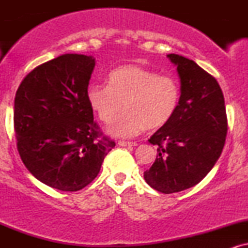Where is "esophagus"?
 I'll list each match as a JSON object with an SVG mask.
<instances>
[{
    "instance_id": "34e87169",
    "label": "esophagus",
    "mask_w": 248,
    "mask_h": 248,
    "mask_svg": "<svg viewBox=\"0 0 248 248\" xmlns=\"http://www.w3.org/2000/svg\"><path fill=\"white\" fill-rule=\"evenodd\" d=\"M118 144L121 147H135L136 146L135 142H128V141H119Z\"/></svg>"
}]
</instances>
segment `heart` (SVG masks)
<instances>
[{
	"label": "heart",
	"instance_id": "1",
	"mask_svg": "<svg viewBox=\"0 0 248 248\" xmlns=\"http://www.w3.org/2000/svg\"><path fill=\"white\" fill-rule=\"evenodd\" d=\"M87 101L114 138L128 139L150 128L157 129L171 121L181 101V86L175 77L158 75L138 65H124L107 77V86L88 87Z\"/></svg>",
	"mask_w": 248,
	"mask_h": 248
}]
</instances>
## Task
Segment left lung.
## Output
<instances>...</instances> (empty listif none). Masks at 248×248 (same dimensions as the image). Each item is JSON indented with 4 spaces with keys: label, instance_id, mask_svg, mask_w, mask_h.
Wrapping results in <instances>:
<instances>
[{
    "label": "left lung",
    "instance_id": "left-lung-1",
    "mask_svg": "<svg viewBox=\"0 0 248 248\" xmlns=\"http://www.w3.org/2000/svg\"><path fill=\"white\" fill-rule=\"evenodd\" d=\"M181 78V101L171 121L149 142L157 156L144 179L162 193L183 191L198 184L218 161L226 140L227 118L218 81L183 56L170 53Z\"/></svg>",
    "mask_w": 248,
    "mask_h": 248
}]
</instances>
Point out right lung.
I'll return each instance as SVG.
<instances>
[{
    "label": "right lung",
    "instance_id": "right-lung-1",
    "mask_svg": "<svg viewBox=\"0 0 248 248\" xmlns=\"http://www.w3.org/2000/svg\"><path fill=\"white\" fill-rule=\"evenodd\" d=\"M92 56L66 53L39 65L22 80L15 96L17 149L42 183L78 191L98 176L115 147L93 120L87 88Z\"/></svg>",
    "mask_w": 248,
    "mask_h": 248
}]
</instances>
